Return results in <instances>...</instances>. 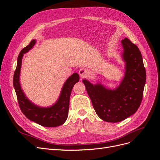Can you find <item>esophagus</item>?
<instances>
[{"label":"esophagus","instance_id":"esophagus-1","mask_svg":"<svg viewBox=\"0 0 160 160\" xmlns=\"http://www.w3.org/2000/svg\"><path fill=\"white\" fill-rule=\"evenodd\" d=\"M79 75H80L81 78H85V77H87L88 76H89V71L87 69L82 68V69H79Z\"/></svg>","mask_w":160,"mask_h":160}]
</instances>
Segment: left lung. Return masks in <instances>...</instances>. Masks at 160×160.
Returning a JSON list of instances; mask_svg holds the SVG:
<instances>
[{
	"mask_svg": "<svg viewBox=\"0 0 160 160\" xmlns=\"http://www.w3.org/2000/svg\"><path fill=\"white\" fill-rule=\"evenodd\" d=\"M125 61V77L115 90L106 89L101 84L93 85L83 81L99 117L107 122L116 123L136 112L141 105L146 72L138 47L128 38L122 41Z\"/></svg>",
	"mask_w": 160,
	"mask_h": 160,
	"instance_id": "1",
	"label": "left lung"
}]
</instances>
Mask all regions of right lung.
Here are the masks:
<instances>
[{
    "label": "right lung",
    "instance_id": "obj_1",
    "mask_svg": "<svg viewBox=\"0 0 160 160\" xmlns=\"http://www.w3.org/2000/svg\"><path fill=\"white\" fill-rule=\"evenodd\" d=\"M35 44V40H32L29 45L23 48L19 53L17 68L14 72L13 85L15 89L19 107L23 114L28 119L44 127H57L64 123L68 117L71 93L74 85L79 81V76L75 72L66 81L57 102L51 108H39L32 103L26 98L21 89L19 83V75L23 54L29 51Z\"/></svg>",
    "mask_w": 160,
    "mask_h": 160
}]
</instances>
